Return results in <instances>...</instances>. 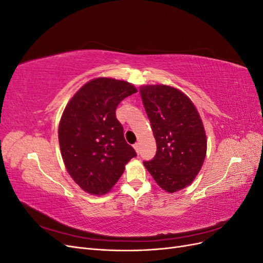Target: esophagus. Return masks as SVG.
I'll return each instance as SVG.
<instances>
[{
  "instance_id": "obj_1",
  "label": "esophagus",
  "mask_w": 263,
  "mask_h": 263,
  "mask_svg": "<svg viewBox=\"0 0 263 263\" xmlns=\"http://www.w3.org/2000/svg\"><path fill=\"white\" fill-rule=\"evenodd\" d=\"M134 148H135V150H136L137 154L140 153V144H139V142H136V144L134 145Z\"/></svg>"
}]
</instances>
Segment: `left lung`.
<instances>
[{
	"mask_svg": "<svg viewBox=\"0 0 263 263\" xmlns=\"http://www.w3.org/2000/svg\"><path fill=\"white\" fill-rule=\"evenodd\" d=\"M142 104L157 144L146 169L169 193L187 186L201 170L206 155L202 119L186 95L168 85L140 87Z\"/></svg>",
	"mask_w": 263,
	"mask_h": 263,
	"instance_id": "obj_1",
	"label": "left lung"
}]
</instances>
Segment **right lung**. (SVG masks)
<instances>
[{
	"label": "right lung",
	"mask_w": 263,
	"mask_h": 263,
	"mask_svg": "<svg viewBox=\"0 0 263 263\" xmlns=\"http://www.w3.org/2000/svg\"><path fill=\"white\" fill-rule=\"evenodd\" d=\"M126 81L98 78L69 101L59 124L61 156L69 174L85 192L100 195L112 189L136 157L124 137L116 108L136 93Z\"/></svg>",
	"instance_id": "add662e5"
}]
</instances>
